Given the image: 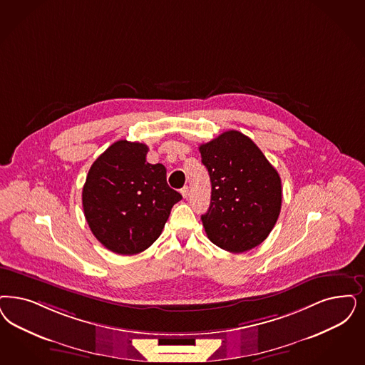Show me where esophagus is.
I'll return each instance as SVG.
<instances>
[{"label": "esophagus", "mask_w": 365, "mask_h": 365, "mask_svg": "<svg viewBox=\"0 0 365 365\" xmlns=\"http://www.w3.org/2000/svg\"><path fill=\"white\" fill-rule=\"evenodd\" d=\"M180 192H182L183 198H187V195H189V186H185L183 189L180 190Z\"/></svg>", "instance_id": "obj_1"}]
</instances>
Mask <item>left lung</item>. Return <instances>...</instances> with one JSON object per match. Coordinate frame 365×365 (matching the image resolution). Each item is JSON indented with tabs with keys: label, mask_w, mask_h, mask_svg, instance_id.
Listing matches in <instances>:
<instances>
[{
	"label": "left lung",
	"mask_w": 365,
	"mask_h": 365,
	"mask_svg": "<svg viewBox=\"0 0 365 365\" xmlns=\"http://www.w3.org/2000/svg\"><path fill=\"white\" fill-rule=\"evenodd\" d=\"M212 182V200L201 220L209 240L232 253L262 244L277 224L282 182L263 152L239 130L200 145Z\"/></svg>",
	"instance_id": "1"
}]
</instances>
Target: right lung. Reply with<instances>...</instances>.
Listing matches in <instances>:
<instances>
[{
    "instance_id": "add662e5",
    "label": "right lung",
    "mask_w": 365,
    "mask_h": 365,
    "mask_svg": "<svg viewBox=\"0 0 365 365\" xmlns=\"http://www.w3.org/2000/svg\"><path fill=\"white\" fill-rule=\"evenodd\" d=\"M148 147L120 140L91 164L82 205L96 239L109 251L136 255L160 236L182 195L167 185L163 164L147 162Z\"/></svg>"
}]
</instances>
